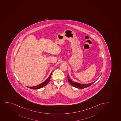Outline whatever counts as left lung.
<instances>
[{"label":"left lung","instance_id":"1","mask_svg":"<svg viewBox=\"0 0 121 121\" xmlns=\"http://www.w3.org/2000/svg\"><path fill=\"white\" fill-rule=\"evenodd\" d=\"M101 75V74L100 75L99 77L98 78L97 80H98V78L100 77ZM68 82L70 83V84L72 86H73V87H75V88H80V89L85 88H87V87L89 86H90L92 84H93L97 80H96L95 81H94L93 82L87 83V84H81V83H78V82H76L73 81L72 79H71L70 78V77H69V75L68 74Z\"/></svg>","mask_w":121,"mask_h":121}]
</instances>
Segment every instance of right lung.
Returning <instances> with one entry per match:
<instances>
[{
  "instance_id": "right-lung-1",
  "label": "right lung",
  "mask_w": 121,
  "mask_h": 121,
  "mask_svg": "<svg viewBox=\"0 0 121 121\" xmlns=\"http://www.w3.org/2000/svg\"><path fill=\"white\" fill-rule=\"evenodd\" d=\"M52 73H50V75L49 76V77L48 78V79H47L46 80H45V81L41 83L40 84H39L38 85L35 86H26L29 88H31L32 89H38L42 88L43 87H44L45 86L47 85L48 84L49 82L50 81L51 76H52Z\"/></svg>"
}]
</instances>
